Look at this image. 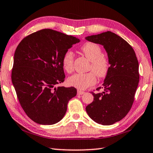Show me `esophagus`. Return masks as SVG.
I'll use <instances>...</instances> for the list:
<instances>
[{"instance_id":"esophagus-1","label":"esophagus","mask_w":153,"mask_h":153,"mask_svg":"<svg viewBox=\"0 0 153 153\" xmlns=\"http://www.w3.org/2000/svg\"><path fill=\"white\" fill-rule=\"evenodd\" d=\"M85 92L83 91H80V90H77V95H83L84 94Z\"/></svg>"}]
</instances>
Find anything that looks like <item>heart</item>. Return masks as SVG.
<instances>
[{"instance_id": "heart-1", "label": "heart", "mask_w": 153, "mask_h": 153, "mask_svg": "<svg viewBox=\"0 0 153 153\" xmlns=\"http://www.w3.org/2000/svg\"><path fill=\"white\" fill-rule=\"evenodd\" d=\"M81 51L91 62L90 69L93 70L97 76L100 78L105 77L109 71V62L108 58L102 54L101 47L95 43L86 42L81 47ZM74 61V52L68 50L62 58V66L66 72L71 73L73 71ZM94 74L93 72L75 74L68 77V82L70 85L83 90L96 83L97 77Z\"/></svg>"}]
</instances>
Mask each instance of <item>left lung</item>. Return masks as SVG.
<instances>
[{
  "label": "left lung",
  "instance_id": "left-lung-1",
  "mask_svg": "<svg viewBox=\"0 0 153 153\" xmlns=\"http://www.w3.org/2000/svg\"><path fill=\"white\" fill-rule=\"evenodd\" d=\"M85 39L103 46L110 65L101 88L104 91L92 93L94 101L87 105L86 111L97 123L113 125L123 119L132 107L139 82V62L133 48L115 33L107 31Z\"/></svg>",
  "mask_w": 153,
  "mask_h": 153
}]
</instances>
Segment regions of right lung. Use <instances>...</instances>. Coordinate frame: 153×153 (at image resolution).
Masks as SVG:
<instances>
[{"label":"right lung","instance_id":"1","mask_svg":"<svg viewBox=\"0 0 153 153\" xmlns=\"http://www.w3.org/2000/svg\"><path fill=\"white\" fill-rule=\"evenodd\" d=\"M79 39L52 29L30 34L14 55L12 82L20 105L33 121L53 125L61 121L68 101L77 94L74 87H55L64 82L62 58Z\"/></svg>","mask_w":153,"mask_h":153}]
</instances>
